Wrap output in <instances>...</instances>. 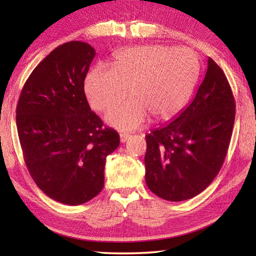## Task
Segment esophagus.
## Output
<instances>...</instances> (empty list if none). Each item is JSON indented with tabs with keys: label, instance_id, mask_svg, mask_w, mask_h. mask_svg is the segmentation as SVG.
Instances as JSON below:
<instances>
[{
	"label": "esophagus",
	"instance_id": "obj_1",
	"mask_svg": "<svg viewBox=\"0 0 256 256\" xmlns=\"http://www.w3.org/2000/svg\"><path fill=\"white\" fill-rule=\"evenodd\" d=\"M128 138H130V136L128 133H120V142H122V144H125V142L128 140Z\"/></svg>",
	"mask_w": 256,
	"mask_h": 256
}]
</instances>
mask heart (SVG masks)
Masks as SVG:
<instances>
[{"mask_svg": "<svg viewBox=\"0 0 256 256\" xmlns=\"http://www.w3.org/2000/svg\"><path fill=\"white\" fill-rule=\"evenodd\" d=\"M198 76V63L188 48L138 46L120 52L110 70L96 66L84 79V92L94 110L114 107L126 94L128 100L106 115L107 123L124 131L140 128L150 115L157 120L177 114L188 102Z\"/></svg>", "mask_w": 256, "mask_h": 256, "instance_id": "heart-1", "label": "heart"}]
</instances>
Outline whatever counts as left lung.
I'll use <instances>...</instances> for the list:
<instances>
[{"mask_svg":"<svg viewBox=\"0 0 256 256\" xmlns=\"http://www.w3.org/2000/svg\"><path fill=\"white\" fill-rule=\"evenodd\" d=\"M235 108L226 76L209 58L204 79L190 105L146 136V183L151 192L178 202L206 190L226 158Z\"/></svg>","mask_w":256,"mask_h":256,"instance_id":"1","label":"left lung"}]
</instances>
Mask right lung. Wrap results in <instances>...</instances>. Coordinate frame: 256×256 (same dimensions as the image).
Returning <instances> with one entry per match:
<instances>
[{
  "instance_id": "obj_1",
  "label": "right lung",
  "mask_w": 256,
  "mask_h": 256,
  "mask_svg": "<svg viewBox=\"0 0 256 256\" xmlns=\"http://www.w3.org/2000/svg\"><path fill=\"white\" fill-rule=\"evenodd\" d=\"M96 55L84 42H68L34 68L16 105L24 162L47 196L68 206L88 202L104 188L106 158L120 144L90 110L84 79Z\"/></svg>"
}]
</instances>
